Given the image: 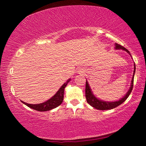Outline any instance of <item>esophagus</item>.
Returning <instances> with one entry per match:
<instances>
[{"instance_id":"1","label":"esophagus","mask_w":146,"mask_h":146,"mask_svg":"<svg viewBox=\"0 0 146 146\" xmlns=\"http://www.w3.org/2000/svg\"><path fill=\"white\" fill-rule=\"evenodd\" d=\"M79 72L80 73H83L84 72V70H83V69H80V70H79Z\"/></svg>"}]
</instances>
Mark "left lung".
Segmentation results:
<instances>
[{"label":"left lung","mask_w":146,"mask_h":146,"mask_svg":"<svg viewBox=\"0 0 146 146\" xmlns=\"http://www.w3.org/2000/svg\"><path fill=\"white\" fill-rule=\"evenodd\" d=\"M115 49H123V50H125V51L129 54V51L127 50V49H125L124 47L118 44H115ZM134 72H133V78L131 80V87L129 88V91H127L124 97L121 98L120 100L116 101V102H106V101H102L100 100L97 99L95 96L93 95L92 92H91V90L90 88V86L88 84V82L86 81V100H87V102L89 104L91 105L92 107L95 108L97 110H111V109L115 108L117 106H120L121 104H122L124 101L127 99L129 97L130 93H131V91L133 88V82H134V75L135 73V64H134Z\"/></svg>","instance_id":"obj_1"}]
</instances>
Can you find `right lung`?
Segmentation results:
<instances>
[{"instance_id": "add662e5", "label": "right lung", "mask_w": 146, "mask_h": 146, "mask_svg": "<svg viewBox=\"0 0 146 146\" xmlns=\"http://www.w3.org/2000/svg\"><path fill=\"white\" fill-rule=\"evenodd\" d=\"M70 80V79L66 83H64L53 97H51L50 99L47 100L46 102H44V103L38 104H30L26 103L22 100L21 102L27 106H28L29 108L33 109L35 110L38 111H46L52 110V109L58 107V106H60L62 103L64 99V88L67 86Z\"/></svg>"}]
</instances>
